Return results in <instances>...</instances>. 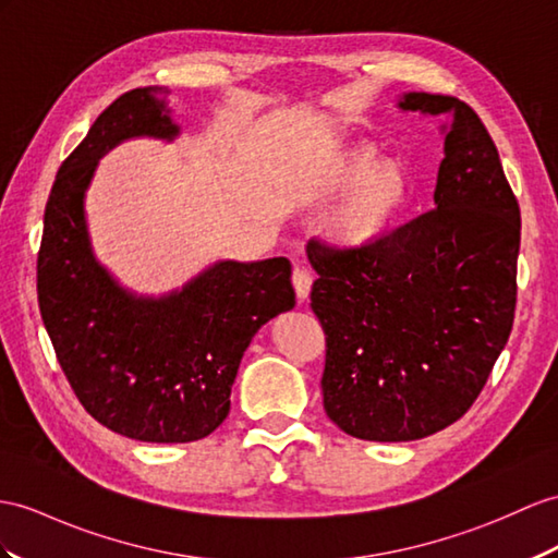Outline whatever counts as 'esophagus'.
I'll return each mask as SVG.
<instances>
[{
	"label": "esophagus",
	"instance_id": "esophagus-1",
	"mask_svg": "<svg viewBox=\"0 0 558 558\" xmlns=\"http://www.w3.org/2000/svg\"><path fill=\"white\" fill-rule=\"evenodd\" d=\"M293 289H295L298 301H307V295L312 291V275L307 269L303 267L293 269Z\"/></svg>",
	"mask_w": 558,
	"mask_h": 558
}]
</instances>
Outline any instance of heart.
Listing matches in <instances>:
<instances>
[{"label":"heart","mask_w":558,"mask_h":558,"mask_svg":"<svg viewBox=\"0 0 558 558\" xmlns=\"http://www.w3.org/2000/svg\"><path fill=\"white\" fill-rule=\"evenodd\" d=\"M341 194L326 236L338 251L362 253L381 243L400 220L412 196V174L404 162L376 160L372 146H355L326 162L307 189L312 206H324Z\"/></svg>","instance_id":"b5f03b06"}]
</instances>
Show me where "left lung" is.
Listing matches in <instances>:
<instances>
[{"instance_id": "obj_1", "label": "left lung", "mask_w": 558, "mask_h": 558, "mask_svg": "<svg viewBox=\"0 0 558 558\" xmlns=\"http://www.w3.org/2000/svg\"><path fill=\"white\" fill-rule=\"evenodd\" d=\"M398 108L445 118L436 208L369 251L307 246L326 416L376 442L426 438L469 412L509 341L521 246L519 201L473 108L428 92Z\"/></svg>"}]
</instances>
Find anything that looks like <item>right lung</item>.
Returning <instances> with one entry per match:
<instances>
[{
	"instance_id": "right-lung-1",
	"label": "right lung",
	"mask_w": 558,
	"mask_h": 558,
	"mask_svg": "<svg viewBox=\"0 0 558 558\" xmlns=\"http://www.w3.org/2000/svg\"><path fill=\"white\" fill-rule=\"evenodd\" d=\"M166 87L125 92L63 160L45 210L37 298L61 369L85 410L142 442H194L229 414L243 352L293 310L287 257L217 260L162 295H140L92 251L85 196L99 160L137 137L172 142Z\"/></svg>"
}]
</instances>
